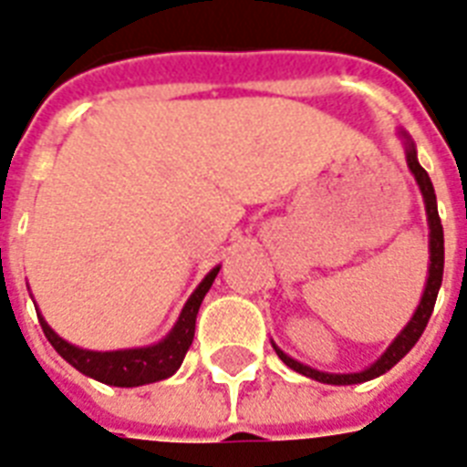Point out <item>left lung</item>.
<instances>
[{
    "instance_id": "8db88e82",
    "label": "left lung",
    "mask_w": 467,
    "mask_h": 467,
    "mask_svg": "<svg viewBox=\"0 0 467 467\" xmlns=\"http://www.w3.org/2000/svg\"><path fill=\"white\" fill-rule=\"evenodd\" d=\"M407 162H410V170L414 172L417 177L419 187H421V194H424V204H426V216H429V229H431V265H429V280H426V290H424V297L419 302V309L414 312L411 321L404 327V331L395 338V343L385 350V356L378 360V363H372L368 370L363 372H350V375H334V372H319L309 368V365H302L297 360H292L290 356H285L283 350L275 346L277 350V356L283 360L287 368L292 370L302 372L306 378H312V380H319V382H327V385H358V382H365V380H372V378H378L382 372H388L392 365H397L402 360L411 348H414V343L419 341V336L424 334L426 324L431 319V312H433V305H436V297H439V287H441V280H443V226H441V219H439V209H436V192H433V184L429 180V172H426L417 161V150L414 146L410 143L407 148Z\"/></svg>"
}]
</instances>
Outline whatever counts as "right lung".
Wrapping results in <instances>:
<instances>
[{"label":"right lung","mask_w":467,"mask_h":467,"mask_svg":"<svg viewBox=\"0 0 467 467\" xmlns=\"http://www.w3.org/2000/svg\"><path fill=\"white\" fill-rule=\"evenodd\" d=\"M219 267H214L212 273L200 283V287L194 290V295L187 299L180 319H177L175 328L170 331L161 343L148 346V348H131V350H109V353H97V350H82L72 343L63 341L53 328L38 317L41 328L50 346L60 353V356L78 368L79 372H85L89 378L104 382V385H114V388H139V385H148V382H158L170 378L172 372L182 365L184 353L190 350L194 338V321H197V312L204 295L209 292L212 283H214Z\"/></svg>","instance_id":"1"}]
</instances>
